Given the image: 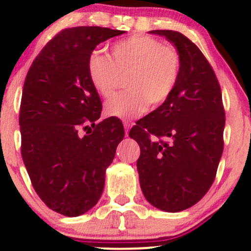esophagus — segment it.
Here are the masks:
<instances>
[{
	"mask_svg": "<svg viewBox=\"0 0 251 251\" xmlns=\"http://www.w3.org/2000/svg\"><path fill=\"white\" fill-rule=\"evenodd\" d=\"M124 127H125V135L128 136V131H130L131 124L127 123V121H124Z\"/></svg>",
	"mask_w": 251,
	"mask_h": 251,
	"instance_id": "esophagus-1",
	"label": "esophagus"
}]
</instances>
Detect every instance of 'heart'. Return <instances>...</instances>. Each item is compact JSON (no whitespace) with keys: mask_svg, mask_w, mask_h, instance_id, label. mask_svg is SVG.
<instances>
[{"mask_svg":"<svg viewBox=\"0 0 251 251\" xmlns=\"http://www.w3.org/2000/svg\"><path fill=\"white\" fill-rule=\"evenodd\" d=\"M110 55L95 50L87 60V74L96 92L108 98L126 75L125 92L104 105L108 116L131 120L163 104L174 92L179 76L181 59L174 47L147 35H135L115 42Z\"/></svg>","mask_w":251,"mask_h":251,"instance_id":"1","label":"heart"}]
</instances>
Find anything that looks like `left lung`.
I'll list each match as a JSON object with an SVG mask.
<instances>
[{
    "instance_id": "1",
    "label": "left lung",
    "mask_w": 251,
    "mask_h": 251,
    "mask_svg": "<svg viewBox=\"0 0 251 251\" xmlns=\"http://www.w3.org/2000/svg\"><path fill=\"white\" fill-rule=\"evenodd\" d=\"M176 47L181 59L170 97L131 128L141 148V189L153 206L178 212L206 194L224 151L225 109L219 81L201 50L173 30H151Z\"/></svg>"
}]
</instances>
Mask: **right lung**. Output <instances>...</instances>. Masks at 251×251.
Wrapping results in <instances>:
<instances>
[{"label": "right lung", "instance_id": "right-lung-1", "mask_svg": "<svg viewBox=\"0 0 251 251\" xmlns=\"http://www.w3.org/2000/svg\"><path fill=\"white\" fill-rule=\"evenodd\" d=\"M123 30L77 26L60 31L32 62L23 87L22 156L37 196L53 211L76 217L100 201L105 170L125 136L115 118L100 123L102 102L87 60ZM90 131L81 135L79 128Z\"/></svg>", "mask_w": 251, "mask_h": 251}]
</instances>
